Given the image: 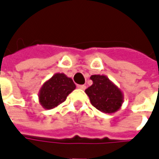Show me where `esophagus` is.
<instances>
[{
  "label": "esophagus",
  "instance_id": "34e87169",
  "mask_svg": "<svg viewBox=\"0 0 159 159\" xmlns=\"http://www.w3.org/2000/svg\"><path fill=\"white\" fill-rule=\"evenodd\" d=\"M77 87H78L79 89H81V90H85L86 86H85L84 84H78V85H77Z\"/></svg>",
  "mask_w": 159,
  "mask_h": 159
}]
</instances>
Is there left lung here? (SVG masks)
<instances>
[{"instance_id": "left-lung-1", "label": "left lung", "mask_w": 159, "mask_h": 159, "mask_svg": "<svg viewBox=\"0 0 159 159\" xmlns=\"http://www.w3.org/2000/svg\"><path fill=\"white\" fill-rule=\"evenodd\" d=\"M91 80L93 84L85 90L91 103L104 113L117 112L124 102L120 89L105 75H91Z\"/></svg>"}]
</instances>
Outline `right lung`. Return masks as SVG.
<instances>
[{
	"mask_svg": "<svg viewBox=\"0 0 159 159\" xmlns=\"http://www.w3.org/2000/svg\"><path fill=\"white\" fill-rule=\"evenodd\" d=\"M75 88L71 78L64 74H55L40 88L38 94L40 104L45 109H52L62 103Z\"/></svg>",
	"mask_w": 159,
	"mask_h": 159,
	"instance_id": "right-lung-1",
	"label": "right lung"
}]
</instances>
